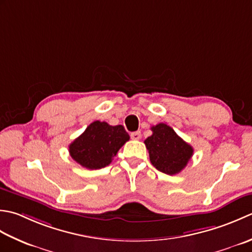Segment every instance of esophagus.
Listing matches in <instances>:
<instances>
[{
	"label": "esophagus",
	"mask_w": 252,
	"mask_h": 252,
	"mask_svg": "<svg viewBox=\"0 0 252 252\" xmlns=\"http://www.w3.org/2000/svg\"><path fill=\"white\" fill-rule=\"evenodd\" d=\"M130 137L133 140H139L141 138V133H140V131H133V132H131Z\"/></svg>",
	"instance_id": "34e87169"
}]
</instances>
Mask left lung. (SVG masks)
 <instances>
[{
	"label": "left lung",
	"mask_w": 252,
	"mask_h": 252,
	"mask_svg": "<svg viewBox=\"0 0 252 252\" xmlns=\"http://www.w3.org/2000/svg\"><path fill=\"white\" fill-rule=\"evenodd\" d=\"M151 130L145 145L152 165L167 175L182 172L193 155V148L164 123L152 126Z\"/></svg>",
	"instance_id": "8db88e82"
}]
</instances>
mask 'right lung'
Listing matches in <instances>:
<instances>
[{
  "instance_id": "obj_1",
  "label": "right lung",
  "mask_w": 252,
  "mask_h": 252,
  "mask_svg": "<svg viewBox=\"0 0 252 252\" xmlns=\"http://www.w3.org/2000/svg\"><path fill=\"white\" fill-rule=\"evenodd\" d=\"M129 140L122 125L95 121L69 145V155L81 166L97 169L109 165L117 151Z\"/></svg>"
}]
</instances>
